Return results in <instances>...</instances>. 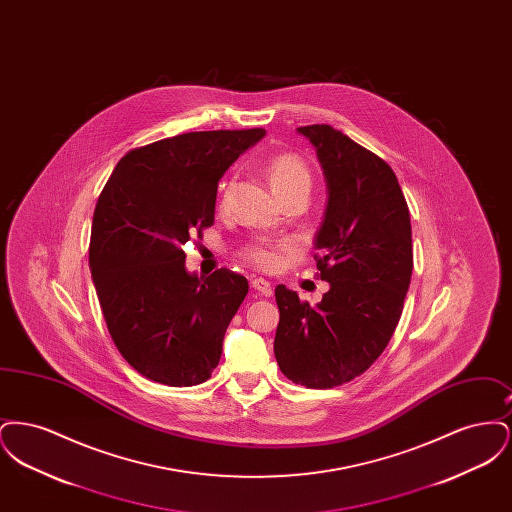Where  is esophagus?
Segmentation results:
<instances>
[{
	"mask_svg": "<svg viewBox=\"0 0 512 512\" xmlns=\"http://www.w3.org/2000/svg\"><path fill=\"white\" fill-rule=\"evenodd\" d=\"M251 286H253L255 292H259L261 295H265V297L272 295V286H270V282H267L265 278H255V280L251 282Z\"/></svg>",
	"mask_w": 512,
	"mask_h": 512,
	"instance_id": "obj_1",
	"label": "esophagus"
}]
</instances>
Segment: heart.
Segmentation results:
<instances>
[{"label": "heart", "mask_w": 512, "mask_h": 512, "mask_svg": "<svg viewBox=\"0 0 512 512\" xmlns=\"http://www.w3.org/2000/svg\"><path fill=\"white\" fill-rule=\"evenodd\" d=\"M268 180L274 190V194H280L293 186H307L311 184V174L307 167L293 155H278L272 157L267 165ZM251 259L261 267H274L276 253L267 245H257L249 251Z\"/></svg>", "instance_id": "heart-1"}]
</instances>
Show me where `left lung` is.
I'll return each instance as SVG.
<instances>
[{"label":"left lung","instance_id":"left-lung-1","mask_svg":"<svg viewBox=\"0 0 512 512\" xmlns=\"http://www.w3.org/2000/svg\"><path fill=\"white\" fill-rule=\"evenodd\" d=\"M317 151L326 209L315 249L330 284L317 305L276 286L274 355L295 384L328 390L351 382L386 349L413 274V232L395 172L328 124L297 128Z\"/></svg>","mask_w":512,"mask_h":512}]
</instances>
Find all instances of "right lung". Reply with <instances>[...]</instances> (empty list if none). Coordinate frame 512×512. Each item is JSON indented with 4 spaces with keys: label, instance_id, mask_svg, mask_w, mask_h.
I'll use <instances>...</instances> for the list:
<instances>
[{
    "label": "right lung",
    "instance_id": "1",
    "mask_svg": "<svg viewBox=\"0 0 512 512\" xmlns=\"http://www.w3.org/2000/svg\"><path fill=\"white\" fill-rule=\"evenodd\" d=\"M263 128L188 132L126 153L99 195L90 268L109 334L128 365L188 388L211 378L247 295L244 276H197L182 245L215 222L217 186Z\"/></svg>",
    "mask_w": 512,
    "mask_h": 512
}]
</instances>
